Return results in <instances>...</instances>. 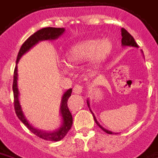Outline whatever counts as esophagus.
I'll return each instance as SVG.
<instances>
[{"label":"esophagus","mask_w":158,"mask_h":158,"mask_svg":"<svg viewBox=\"0 0 158 158\" xmlns=\"http://www.w3.org/2000/svg\"><path fill=\"white\" fill-rule=\"evenodd\" d=\"M73 92L75 93V94H80L83 92V86L79 85H76L73 89Z\"/></svg>","instance_id":"esophagus-1"}]
</instances>
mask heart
<instances>
[{
	"instance_id": "1",
	"label": "heart",
	"mask_w": 158,
	"mask_h": 158,
	"mask_svg": "<svg viewBox=\"0 0 158 158\" xmlns=\"http://www.w3.org/2000/svg\"><path fill=\"white\" fill-rule=\"evenodd\" d=\"M111 48L112 44L107 40H86L72 45L66 52V59L73 64L88 60L91 64H97L106 58Z\"/></svg>"
}]
</instances>
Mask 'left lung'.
Instances as JSON below:
<instances>
[{"mask_svg":"<svg viewBox=\"0 0 158 158\" xmlns=\"http://www.w3.org/2000/svg\"><path fill=\"white\" fill-rule=\"evenodd\" d=\"M121 34H122V45L123 46H131V47H135V48H137L138 47V45L136 44L135 40V39L133 38V36L129 34L126 29H124L123 28H122L121 29ZM87 105H88V106H89V111L91 112V113H92L93 117H94V120H95V122L96 123V124L99 126L101 129H102L104 132H106V134H110V135H113V134H114L113 132H112V131H110V130H107V129H106L105 128H103L102 126L99 123H98V121L96 120V117H95V115H94V113H92V111H91V109H90V106H89V100H87Z\"/></svg>","mask_w":158,"mask_h":158,"instance_id":"obj_1","label":"left lung"}]
</instances>
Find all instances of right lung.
<instances>
[{
	"instance_id": "right-lung-1",
	"label": "right lung",
	"mask_w": 158,
	"mask_h": 158,
	"mask_svg": "<svg viewBox=\"0 0 158 158\" xmlns=\"http://www.w3.org/2000/svg\"><path fill=\"white\" fill-rule=\"evenodd\" d=\"M65 32L64 28H43L40 29L34 35L29 36L28 39L26 40L19 50V55L16 61V67L14 69L13 73V85H12V89H13V96H14V108L15 113L19 120L28 128V129L35 134L36 136L41 138L45 140H51V141H59L64 138V136L69 132V129H71L73 124V117L72 114L69 111L68 107V100L69 96H71L72 89H68L64 94L62 95V100H61V105H60V115L62 117V123L61 126L58 129L53 130V131H45L41 129H36L32 124H30L29 121L23 114L22 110V106L20 105L19 102V91L18 88V63L19 60L22 57L23 55H24L26 52H29L33 46L39 43L42 40H55L60 36L62 35L63 33Z\"/></svg>"
}]
</instances>
